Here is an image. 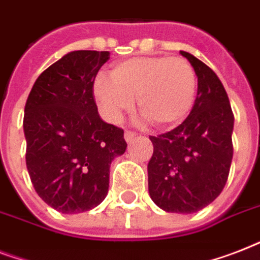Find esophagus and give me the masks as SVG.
I'll use <instances>...</instances> for the list:
<instances>
[{"instance_id":"1","label":"esophagus","mask_w":260,"mask_h":260,"mask_svg":"<svg viewBox=\"0 0 260 260\" xmlns=\"http://www.w3.org/2000/svg\"><path fill=\"white\" fill-rule=\"evenodd\" d=\"M135 136H136V132H135V131L126 129L125 134H124V138H125L126 142H131V140H132V139H134Z\"/></svg>"}]
</instances>
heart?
<instances>
[{
	"label": "heart",
	"mask_w": 260,
	"mask_h": 260,
	"mask_svg": "<svg viewBox=\"0 0 260 260\" xmlns=\"http://www.w3.org/2000/svg\"><path fill=\"white\" fill-rule=\"evenodd\" d=\"M197 90V74L181 56H136L117 63L110 75L94 81V95L110 121H118L138 108L154 125L178 124L191 109Z\"/></svg>",
	"instance_id": "1"
}]
</instances>
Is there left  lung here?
<instances>
[{"label": "left lung", "instance_id": "8db88e82", "mask_svg": "<svg viewBox=\"0 0 260 260\" xmlns=\"http://www.w3.org/2000/svg\"><path fill=\"white\" fill-rule=\"evenodd\" d=\"M196 70L197 98L185 121L150 136L148 162L152 201L171 213H193L214 201L230 175L234 156V113L221 81L200 59L181 51Z\"/></svg>", "mask_w": 260, "mask_h": 260}]
</instances>
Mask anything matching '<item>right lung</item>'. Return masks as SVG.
Listing matches in <instances>:
<instances>
[{"label": "right lung", "mask_w": 260, "mask_h": 260, "mask_svg": "<svg viewBox=\"0 0 260 260\" xmlns=\"http://www.w3.org/2000/svg\"><path fill=\"white\" fill-rule=\"evenodd\" d=\"M108 51H73L36 79L25 104L26 169L36 193L62 213L90 210L108 194L124 131L101 120L93 85Z\"/></svg>", "instance_id": "add662e5"}]
</instances>
